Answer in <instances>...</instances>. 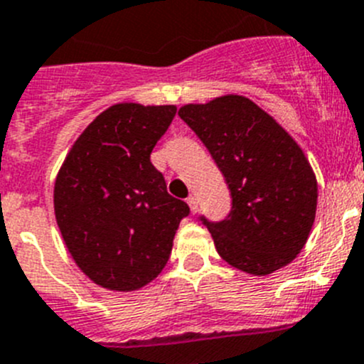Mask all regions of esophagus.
Returning <instances> with one entry per match:
<instances>
[{
  "label": "esophagus",
  "instance_id": "esophagus-1",
  "mask_svg": "<svg viewBox=\"0 0 364 364\" xmlns=\"http://www.w3.org/2000/svg\"><path fill=\"white\" fill-rule=\"evenodd\" d=\"M188 205H189V209H191L193 214H195L196 210H198V200H196V196H189V198H188Z\"/></svg>",
  "mask_w": 364,
  "mask_h": 364
}]
</instances>
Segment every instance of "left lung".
<instances>
[{"instance_id":"obj_1","label":"left lung","mask_w":364,"mask_h":364,"mask_svg":"<svg viewBox=\"0 0 364 364\" xmlns=\"http://www.w3.org/2000/svg\"><path fill=\"white\" fill-rule=\"evenodd\" d=\"M178 116L223 173L232 210L203 223L223 261L264 277L300 254L316 216L318 184L302 148L268 112L240 95L188 103Z\"/></svg>"}]
</instances>
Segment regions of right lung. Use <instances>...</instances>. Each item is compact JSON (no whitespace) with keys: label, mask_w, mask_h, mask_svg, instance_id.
I'll return each mask as SVG.
<instances>
[{"label":"right lung","mask_w":364,"mask_h":364,"mask_svg":"<svg viewBox=\"0 0 364 364\" xmlns=\"http://www.w3.org/2000/svg\"><path fill=\"white\" fill-rule=\"evenodd\" d=\"M175 105L116 103L87 124L55 178L53 205L76 266L110 291H136L168 262L188 203L166 191L150 154Z\"/></svg>","instance_id":"right-lung-1"}]
</instances>
